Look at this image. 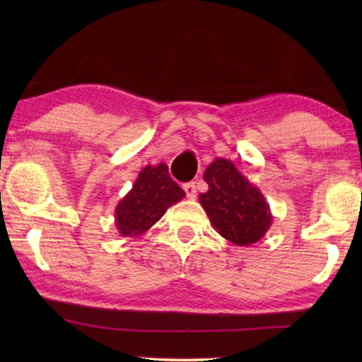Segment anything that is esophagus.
I'll return each mask as SVG.
<instances>
[{"mask_svg": "<svg viewBox=\"0 0 362 362\" xmlns=\"http://www.w3.org/2000/svg\"><path fill=\"white\" fill-rule=\"evenodd\" d=\"M183 189H185V193H187V198H189V199L196 198V185H194L193 182L185 183V185H183Z\"/></svg>", "mask_w": 362, "mask_h": 362, "instance_id": "34e87169", "label": "esophagus"}]
</instances>
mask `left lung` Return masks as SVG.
<instances>
[{
  "instance_id": "8db88e82",
  "label": "left lung",
  "mask_w": 362,
  "mask_h": 362,
  "mask_svg": "<svg viewBox=\"0 0 362 362\" xmlns=\"http://www.w3.org/2000/svg\"><path fill=\"white\" fill-rule=\"evenodd\" d=\"M203 179L209 189L199 194V203L220 236L238 246H250L267 235L273 216L265 196L233 161L216 158Z\"/></svg>"
}]
</instances>
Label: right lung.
I'll return each instance as SVG.
<instances>
[{
	"mask_svg": "<svg viewBox=\"0 0 362 362\" xmlns=\"http://www.w3.org/2000/svg\"><path fill=\"white\" fill-rule=\"evenodd\" d=\"M185 192L170 179L168 164L145 166L132 188L115 207V225L121 236L137 238L148 231Z\"/></svg>",
	"mask_w": 362,
	"mask_h": 362,
	"instance_id": "1",
	"label": "right lung"
}]
</instances>
